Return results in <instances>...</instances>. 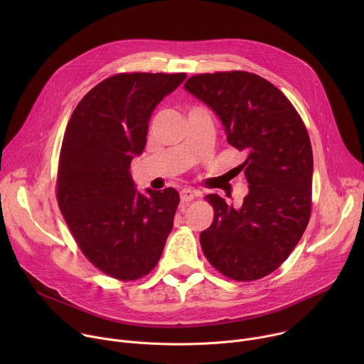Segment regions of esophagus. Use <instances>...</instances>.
Segmentation results:
<instances>
[{
  "label": "esophagus",
  "instance_id": "esophagus-1",
  "mask_svg": "<svg viewBox=\"0 0 364 364\" xmlns=\"http://www.w3.org/2000/svg\"><path fill=\"white\" fill-rule=\"evenodd\" d=\"M194 197H196V191H193L191 188H183V190L180 191V198H181L183 203H188V201H191Z\"/></svg>",
  "mask_w": 364,
  "mask_h": 364
}]
</instances>
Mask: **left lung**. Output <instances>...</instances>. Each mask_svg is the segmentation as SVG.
I'll return each mask as SVG.
<instances>
[{
	"label": "left lung",
	"mask_w": 364,
	"mask_h": 364,
	"mask_svg": "<svg viewBox=\"0 0 364 364\" xmlns=\"http://www.w3.org/2000/svg\"><path fill=\"white\" fill-rule=\"evenodd\" d=\"M184 89L219 117L228 142L246 154L237 170L249 193L237 209L218 194L205 196L215 218L200 233L201 249L228 278H264L289 256L309 220L314 163L306 128L278 87L249 72L196 75Z\"/></svg>",
	"instance_id": "obj_1"
}]
</instances>
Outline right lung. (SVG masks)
<instances>
[{"label": "right lung", "instance_id": "add662e5", "mask_svg": "<svg viewBox=\"0 0 364 364\" xmlns=\"http://www.w3.org/2000/svg\"><path fill=\"white\" fill-rule=\"evenodd\" d=\"M186 73H121L102 80L68 124L59 160L60 212L89 261L134 281L160 261L180 196L173 187L139 193L131 161L146 144L154 109Z\"/></svg>", "mask_w": 364, "mask_h": 364}]
</instances>
